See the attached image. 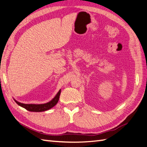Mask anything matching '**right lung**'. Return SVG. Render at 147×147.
Segmentation results:
<instances>
[{"mask_svg":"<svg viewBox=\"0 0 147 147\" xmlns=\"http://www.w3.org/2000/svg\"><path fill=\"white\" fill-rule=\"evenodd\" d=\"M60 94H61V89L56 94L55 97L52 100H51L50 102L45 104H24L19 102L18 101L16 100L15 99L14 100L16 101V102L22 107L25 108V109H27L28 111L30 112H43L46 111L49 109H50L51 108L53 107L55 105L58 103Z\"/></svg>","mask_w":147,"mask_h":147,"instance_id":"add662e5","label":"right lung"}]
</instances>
